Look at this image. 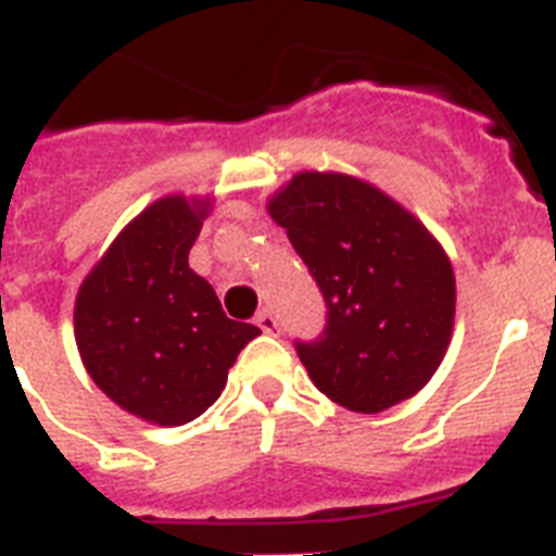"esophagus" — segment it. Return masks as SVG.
I'll return each instance as SVG.
<instances>
[{
  "instance_id": "esophagus-1",
  "label": "esophagus",
  "mask_w": 556,
  "mask_h": 556,
  "mask_svg": "<svg viewBox=\"0 0 556 556\" xmlns=\"http://www.w3.org/2000/svg\"><path fill=\"white\" fill-rule=\"evenodd\" d=\"M255 324H258L261 329L267 334H278L281 332V324H278V318H275L273 309H261L258 315H255Z\"/></svg>"
}]
</instances>
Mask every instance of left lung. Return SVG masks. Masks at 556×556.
I'll return each mask as SVG.
<instances>
[{
  "label": "left lung",
  "instance_id": "1",
  "mask_svg": "<svg viewBox=\"0 0 556 556\" xmlns=\"http://www.w3.org/2000/svg\"><path fill=\"white\" fill-rule=\"evenodd\" d=\"M269 215L318 283L327 324L295 341L320 392L375 415L429 383L454 324V273L429 229L375 187L341 173H301Z\"/></svg>",
  "mask_w": 556,
  "mask_h": 556
}]
</instances>
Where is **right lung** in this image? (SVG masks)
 I'll return each instance as SVG.
<instances>
[{"label":"right lung","instance_id":"right-lung-1","mask_svg":"<svg viewBox=\"0 0 556 556\" xmlns=\"http://www.w3.org/2000/svg\"><path fill=\"white\" fill-rule=\"evenodd\" d=\"M204 206L155 201L124 227L76 298V343L90 378L122 409L159 426L190 424L218 401L258 327L224 315L190 269Z\"/></svg>","mask_w":556,"mask_h":556}]
</instances>
